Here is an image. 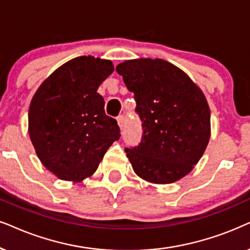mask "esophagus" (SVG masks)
Listing matches in <instances>:
<instances>
[{"label":"esophagus","mask_w":250,"mask_h":250,"mask_svg":"<svg viewBox=\"0 0 250 250\" xmlns=\"http://www.w3.org/2000/svg\"><path fill=\"white\" fill-rule=\"evenodd\" d=\"M117 123H118L119 127H121V128L124 127V123H125V116H124V115H121V116H118V117H117Z\"/></svg>","instance_id":"esophagus-1"}]
</instances>
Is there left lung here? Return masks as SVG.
<instances>
[{
    "label": "left lung",
    "instance_id": "obj_1",
    "mask_svg": "<svg viewBox=\"0 0 250 250\" xmlns=\"http://www.w3.org/2000/svg\"><path fill=\"white\" fill-rule=\"evenodd\" d=\"M142 122L138 147L125 148L133 170L153 184H171L193 170L210 139L206 96L184 71L164 60L139 58L118 64Z\"/></svg>",
    "mask_w": 250,
    "mask_h": 250
}]
</instances>
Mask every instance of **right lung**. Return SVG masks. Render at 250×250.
<instances>
[{"instance_id":"add662e5","label":"right lung","mask_w":250,"mask_h":250,"mask_svg":"<svg viewBox=\"0 0 250 250\" xmlns=\"http://www.w3.org/2000/svg\"><path fill=\"white\" fill-rule=\"evenodd\" d=\"M113 72L111 61L80 56L42 83L28 110V133L41 163L62 180L82 181L95 172L113 141L117 121L97 93Z\"/></svg>"}]
</instances>
